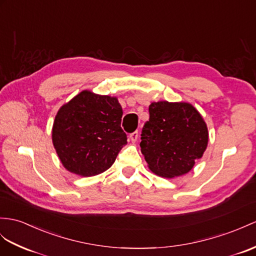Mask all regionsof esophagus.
<instances>
[{"mask_svg": "<svg viewBox=\"0 0 256 256\" xmlns=\"http://www.w3.org/2000/svg\"><path fill=\"white\" fill-rule=\"evenodd\" d=\"M138 136H139L138 132H134L129 134V139H130V141H132V142H136V140H138Z\"/></svg>", "mask_w": 256, "mask_h": 256, "instance_id": "obj_1", "label": "esophagus"}]
</instances>
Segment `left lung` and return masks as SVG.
Returning <instances> with one entry per match:
<instances>
[{
  "label": "left lung",
  "mask_w": 256,
  "mask_h": 256,
  "mask_svg": "<svg viewBox=\"0 0 256 256\" xmlns=\"http://www.w3.org/2000/svg\"><path fill=\"white\" fill-rule=\"evenodd\" d=\"M141 134V152L158 176L174 178L189 172L208 142L206 124L186 102H153Z\"/></svg>",
  "instance_id": "8db88e82"
}]
</instances>
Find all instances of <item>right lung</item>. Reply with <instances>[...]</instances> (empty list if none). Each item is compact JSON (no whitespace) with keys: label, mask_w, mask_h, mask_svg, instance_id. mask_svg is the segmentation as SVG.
<instances>
[{"label":"right lung","mask_w":256,"mask_h":256,"mask_svg":"<svg viewBox=\"0 0 256 256\" xmlns=\"http://www.w3.org/2000/svg\"><path fill=\"white\" fill-rule=\"evenodd\" d=\"M117 98L80 92L55 116L52 141L62 164L82 177L98 175L114 164L127 144Z\"/></svg>","instance_id":"1"}]
</instances>
